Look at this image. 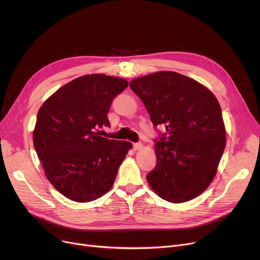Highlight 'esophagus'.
Wrapping results in <instances>:
<instances>
[{
	"label": "esophagus",
	"mask_w": 260,
	"mask_h": 260,
	"mask_svg": "<svg viewBox=\"0 0 260 260\" xmlns=\"http://www.w3.org/2000/svg\"><path fill=\"white\" fill-rule=\"evenodd\" d=\"M133 147L135 151H140V149H142V147H143V144L141 142H135V143H133Z\"/></svg>",
	"instance_id": "34e87169"
}]
</instances>
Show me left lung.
Instances as JSON below:
<instances>
[{
    "instance_id": "left-lung-1",
    "label": "left lung",
    "mask_w": 260,
    "mask_h": 260,
    "mask_svg": "<svg viewBox=\"0 0 260 260\" xmlns=\"http://www.w3.org/2000/svg\"><path fill=\"white\" fill-rule=\"evenodd\" d=\"M129 87L144 103L155 127L157 165L148 184L170 202L200 195L216 174L225 147L222 112L215 95L197 81L174 72L134 79Z\"/></svg>"
}]
</instances>
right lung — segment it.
I'll return each mask as SVG.
<instances>
[{
  "label": "right lung",
  "instance_id": "obj_1",
  "mask_svg": "<svg viewBox=\"0 0 260 260\" xmlns=\"http://www.w3.org/2000/svg\"><path fill=\"white\" fill-rule=\"evenodd\" d=\"M127 81L86 75L59 88L39 109L34 145L49 182L66 198L88 202L111 189L132 143L102 137L107 113Z\"/></svg>",
  "mask_w": 260,
  "mask_h": 260
}]
</instances>
